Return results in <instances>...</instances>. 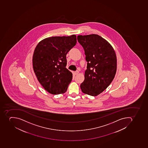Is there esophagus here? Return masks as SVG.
Instances as JSON below:
<instances>
[{
  "instance_id": "1",
  "label": "esophagus",
  "mask_w": 148,
  "mask_h": 148,
  "mask_svg": "<svg viewBox=\"0 0 148 148\" xmlns=\"http://www.w3.org/2000/svg\"><path fill=\"white\" fill-rule=\"evenodd\" d=\"M79 73V71H76L75 72V74L76 75H78V73Z\"/></svg>"
}]
</instances>
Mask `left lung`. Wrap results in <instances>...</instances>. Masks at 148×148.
I'll return each mask as SVG.
<instances>
[{"instance_id": "obj_1", "label": "left lung", "mask_w": 148, "mask_h": 148, "mask_svg": "<svg viewBox=\"0 0 148 148\" xmlns=\"http://www.w3.org/2000/svg\"><path fill=\"white\" fill-rule=\"evenodd\" d=\"M85 51L87 69L80 85L85 94L96 96L110 85L116 71V56L113 47L96 34L77 36Z\"/></svg>"}]
</instances>
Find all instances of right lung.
<instances>
[{
  "label": "right lung",
  "mask_w": 148,
  "mask_h": 148,
  "mask_svg": "<svg viewBox=\"0 0 148 148\" xmlns=\"http://www.w3.org/2000/svg\"><path fill=\"white\" fill-rule=\"evenodd\" d=\"M76 36H53L42 40L33 55V68L36 78L46 91L52 94L66 92L72 79L66 69V55L77 42Z\"/></svg>",
  "instance_id": "1"
}]
</instances>
